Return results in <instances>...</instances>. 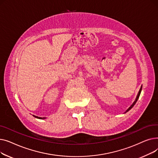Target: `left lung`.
I'll use <instances>...</instances> for the list:
<instances>
[{"label": "left lung", "mask_w": 158, "mask_h": 158, "mask_svg": "<svg viewBox=\"0 0 158 158\" xmlns=\"http://www.w3.org/2000/svg\"><path fill=\"white\" fill-rule=\"evenodd\" d=\"M142 86H141V88H140V89H139V90L138 94V95H137V96H136V99H135V101H134V102L132 104V105L129 107V108L126 111V112L124 113H127V111H129L132 108V107L135 106V104H136V102H137L138 99V98H139V95H140V94H141V92H142Z\"/></svg>", "instance_id": "obj_1"}]
</instances>
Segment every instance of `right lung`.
<instances>
[{
  "label": "right lung",
  "mask_w": 158,
  "mask_h": 158,
  "mask_svg": "<svg viewBox=\"0 0 158 158\" xmlns=\"http://www.w3.org/2000/svg\"><path fill=\"white\" fill-rule=\"evenodd\" d=\"M33 117H35V118H39V119H45L46 118L45 117H37V116H35V115H33Z\"/></svg>",
  "instance_id": "obj_1"
}]
</instances>
